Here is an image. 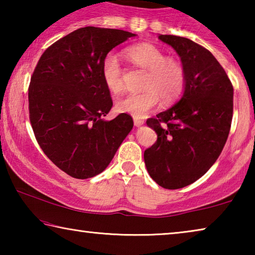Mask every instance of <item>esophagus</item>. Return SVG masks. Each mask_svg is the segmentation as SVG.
<instances>
[{"label":"esophagus","instance_id":"obj_1","mask_svg":"<svg viewBox=\"0 0 255 255\" xmlns=\"http://www.w3.org/2000/svg\"><path fill=\"white\" fill-rule=\"evenodd\" d=\"M133 125H135L136 127H139L141 125H144V120H141L139 118H133Z\"/></svg>","mask_w":255,"mask_h":255}]
</instances>
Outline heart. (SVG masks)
<instances>
[{
	"mask_svg": "<svg viewBox=\"0 0 255 255\" xmlns=\"http://www.w3.org/2000/svg\"><path fill=\"white\" fill-rule=\"evenodd\" d=\"M127 58L136 66L146 71L144 91L127 93L119 98L116 108L120 112L143 118L163 101H173L183 92L185 73L178 60L167 57L162 49L149 42H143L126 50ZM102 79L107 89L118 93L124 89L123 68L115 53H108L101 65Z\"/></svg>",
	"mask_w": 255,
	"mask_h": 255,
	"instance_id": "obj_1",
	"label": "heart"
}]
</instances>
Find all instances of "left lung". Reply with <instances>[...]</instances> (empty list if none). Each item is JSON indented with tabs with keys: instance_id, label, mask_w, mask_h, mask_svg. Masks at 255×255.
<instances>
[{
	"instance_id": "8db88e82",
	"label": "left lung",
	"mask_w": 255,
	"mask_h": 255,
	"mask_svg": "<svg viewBox=\"0 0 255 255\" xmlns=\"http://www.w3.org/2000/svg\"><path fill=\"white\" fill-rule=\"evenodd\" d=\"M158 39L180 56L185 84L179 102L146 122L157 140L144 152V161L155 182L174 190L200 179L221 155L231 129L234 90L205 47L172 34Z\"/></svg>"
}]
</instances>
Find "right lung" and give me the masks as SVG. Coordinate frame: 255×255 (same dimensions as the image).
<instances>
[{"label":"right lung","instance_id":"obj_1","mask_svg":"<svg viewBox=\"0 0 255 255\" xmlns=\"http://www.w3.org/2000/svg\"><path fill=\"white\" fill-rule=\"evenodd\" d=\"M135 33L80 28L48 47L29 85V118L51 162L72 178L96 176L109 165L132 129L130 116L105 120L112 108L103 82V58Z\"/></svg>","mask_w":255,"mask_h":255}]
</instances>
